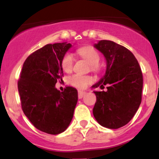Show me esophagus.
Instances as JSON below:
<instances>
[{
  "label": "esophagus",
  "instance_id": "obj_1",
  "mask_svg": "<svg viewBox=\"0 0 159 159\" xmlns=\"http://www.w3.org/2000/svg\"><path fill=\"white\" fill-rule=\"evenodd\" d=\"M85 95H86V92H82V91H79L78 92L79 99H82L83 97H84Z\"/></svg>",
  "mask_w": 159,
  "mask_h": 159
}]
</instances>
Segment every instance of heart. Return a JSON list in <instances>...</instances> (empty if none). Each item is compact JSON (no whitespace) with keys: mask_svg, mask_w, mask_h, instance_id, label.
I'll list each match as a JSON object with an SVG mask.
<instances>
[{"mask_svg":"<svg viewBox=\"0 0 159 159\" xmlns=\"http://www.w3.org/2000/svg\"><path fill=\"white\" fill-rule=\"evenodd\" d=\"M77 53L81 57L86 59L88 62L92 64V69L94 71H99V64L100 61V56L96 49L94 48L92 46H86V47H83L78 49ZM73 65H74V57L72 54L69 52L66 53L61 61L63 70L66 72H69L72 70ZM69 81L72 86L80 88V89H84L88 87V85L93 82V78L89 75L75 74L70 78Z\"/></svg>","mask_w":159,"mask_h":159,"instance_id":"heart-1","label":"heart"}]
</instances>
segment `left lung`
Instances as JSON below:
<instances>
[{"label": "left lung", "mask_w": 159, "mask_h": 159, "mask_svg": "<svg viewBox=\"0 0 159 159\" xmlns=\"http://www.w3.org/2000/svg\"><path fill=\"white\" fill-rule=\"evenodd\" d=\"M95 47L104 55L107 70L104 76L92 86L107 91L94 92L96 102L93 115L96 121L110 129L123 127L131 120L140 106L143 73L133 53L111 40H100Z\"/></svg>", "instance_id": "1"}]
</instances>
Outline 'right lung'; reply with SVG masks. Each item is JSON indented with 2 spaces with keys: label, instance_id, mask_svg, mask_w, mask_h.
<instances>
[{
  "label": "right lung",
  "instance_id": "1",
  "mask_svg": "<svg viewBox=\"0 0 159 159\" xmlns=\"http://www.w3.org/2000/svg\"><path fill=\"white\" fill-rule=\"evenodd\" d=\"M71 43L47 44L29 56L18 80L24 113L38 130L50 134L64 132L69 126L78 100V92L55 87L64 76L61 61Z\"/></svg>",
  "mask_w": 159,
  "mask_h": 159
}]
</instances>
